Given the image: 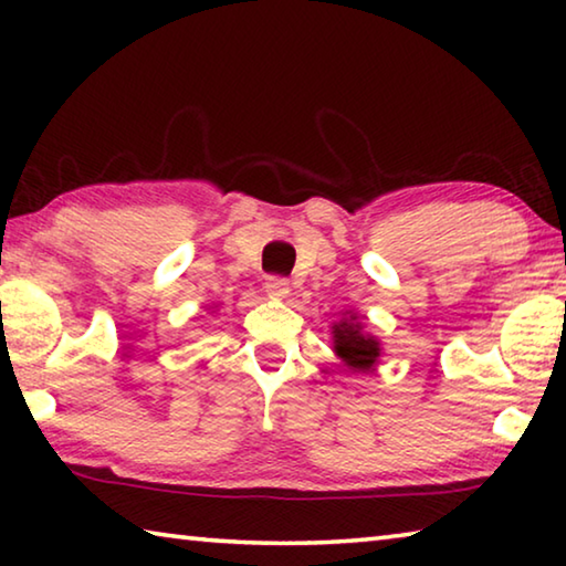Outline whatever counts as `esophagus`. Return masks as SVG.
Here are the masks:
<instances>
[{
    "label": "esophagus",
    "instance_id": "esophagus-1",
    "mask_svg": "<svg viewBox=\"0 0 566 566\" xmlns=\"http://www.w3.org/2000/svg\"><path fill=\"white\" fill-rule=\"evenodd\" d=\"M264 292L274 296V300H284V296H290V282H286L284 276H270V280L264 282Z\"/></svg>",
    "mask_w": 566,
    "mask_h": 566
}]
</instances>
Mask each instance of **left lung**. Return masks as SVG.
Instances as JSON below:
<instances>
[{
    "instance_id": "obj_1",
    "label": "left lung",
    "mask_w": 566,
    "mask_h": 566,
    "mask_svg": "<svg viewBox=\"0 0 566 566\" xmlns=\"http://www.w3.org/2000/svg\"><path fill=\"white\" fill-rule=\"evenodd\" d=\"M334 349H337L344 364L352 369L367 371L375 367L379 359V342L375 337H367L361 334L359 322H339L334 324Z\"/></svg>"
}]
</instances>
